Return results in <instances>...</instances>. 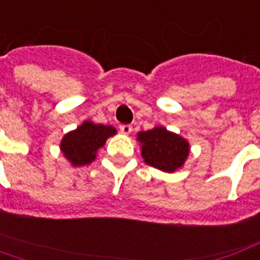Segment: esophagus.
<instances>
[{"label":"esophagus","instance_id":"esophagus-1","mask_svg":"<svg viewBox=\"0 0 260 260\" xmlns=\"http://www.w3.org/2000/svg\"><path fill=\"white\" fill-rule=\"evenodd\" d=\"M120 131H121V134H131L132 132V125H129V124H122V125H120Z\"/></svg>","mask_w":260,"mask_h":260}]
</instances>
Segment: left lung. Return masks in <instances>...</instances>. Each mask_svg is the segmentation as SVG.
<instances>
[{"label": "left lung", "instance_id": "obj_1", "mask_svg": "<svg viewBox=\"0 0 260 260\" xmlns=\"http://www.w3.org/2000/svg\"><path fill=\"white\" fill-rule=\"evenodd\" d=\"M138 140L142 144V155L146 164L169 173L183 166L189 152L187 140L164 126L139 132Z\"/></svg>", "mask_w": 260, "mask_h": 260}]
</instances>
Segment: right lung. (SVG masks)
Returning <instances> with one entry per match:
<instances>
[{
	"label": "right lung",
	"mask_w": 260,
	"mask_h": 260,
	"mask_svg": "<svg viewBox=\"0 0 260 260\" xmlns=\"http://www.w3.org/2000/svg\"><path fill=\"white\" fill-rule=\"evenodd\" d=\"M114 134L116 129L113 126L86 121L77 129L65 135L61 142V150L75 166L86 165L94 161L96 150Z\"/></svg>",
	"instance_id": "1"
}]
</instances>
